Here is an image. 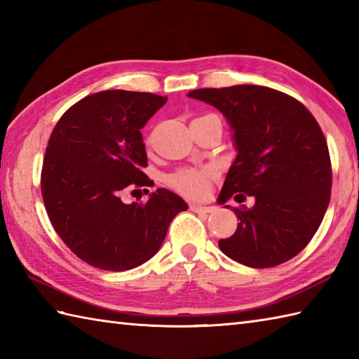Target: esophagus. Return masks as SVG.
I'll use <instances>...</instances> for the list:
<instances>
[{
	"instance_id": "obj_1",
	"label": "esophagus",
	"mask_w": 359,
	"mask_h": 359,
	"mask_svg": "<svg viewBox=\"0 0 359 359\" xmlns=\"http://www.w3.org/2000/svg\"><path fill=\"white\" fill-rule=\"evenodd\" d=\"M189 210L194 212H212L216 210V207H210V205H197V203H191L189 205Z\"/></svg>"
}]
</instances>
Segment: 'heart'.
<instances>
[{"instance_id": "b5f03b06", "label": "heart", "mask_w": 359, "mask_h": 359, "mask_svg": "<svg viewBox=\"0 0 359 359\" xmlns=\"http://www.w3.org/2000/svg\"><path fill=\"white\" fill-rule=\"evenodd\" d=\"M210 170H180L170 177V185L191 197H202L208 191V182L211 177Z\"/></svg>"}]
</instances>
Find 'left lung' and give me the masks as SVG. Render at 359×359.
<instances>
[{
  "label": "left lung",
  "mask_w": 359,
  "mask_h": 359,
  "mask_svg": "<svg viewBox=\"0 0 359 359\" xmlns=\"http://www.w3.org/2000/svg\"><path fill=\"white\" fill-rule=\"evenodd\" d=\"M188 97L215 106L233 131L238 156L219 202H255L231 208L238 228L219 248L253 269L290 261L313 238L330 202V156L318 121L293 97L265 86L203 88Z\"/></svg>",
  "instance_id": "8db88e82"
}]
</instances>
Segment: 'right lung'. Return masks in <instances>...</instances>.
<instances>
[{
    "mask_svg": "<svg viewBox=\"0 0 359 359\" xmlns=\"http://www.w3.org/2000/svg\"><path fill=\"white\" fill-rule=\"evenodd\" d=\"M166 100L102 90L71 106L50 134L41 171L46 211L72 253L97 269L125 271L149 261L175 215L188 210L165 188L143 203L120 199L125 188L148 184L140 129Z\"/></svg>",
    "mask_w": 359,
    "mask_h": 359,
    "instance_id": "add662e5",
    "label": "right lung"
}]
</instances>
